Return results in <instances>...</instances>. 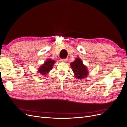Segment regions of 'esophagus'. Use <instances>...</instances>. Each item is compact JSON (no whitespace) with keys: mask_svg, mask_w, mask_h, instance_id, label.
Here are the masks:
<instances>
[{"mask_svg":"<svg viewBox=\"0 0 127 127\" xmlns=\"http://www.w3.org/2000/svg\"><path fill=\"white\" fill-rule=\"evenodd\" d=\"M61 61H62V62H64V63H66L68 61V59H61Z\"/></svg>","mask_w":127,"mask_h":127,"instance_id":"34e87169","label":"esophagus"}]
</instances>
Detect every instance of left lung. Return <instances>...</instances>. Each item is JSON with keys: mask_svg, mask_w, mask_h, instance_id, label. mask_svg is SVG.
<instances>
[{"mask_svg": "<svg viewBox=\"0 0 127 127\" xmlns=\"http://www.w3.org/2000/svg\"><path fill=\"white\" fill-rule=\"evenodd\" d=\"M70 66L76 78L83 79L88 76V69L79 58H76L74 61L70 63Z\"/></svg>", "mask_w": 127, "mask_h": 127, "instance_id": "8db88e82", "label": "left lung"}]
</instances>
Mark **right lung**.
Listing matches in <instances>:
<instances>
[{
    "instance_id": "right-lung-1",
    "label": "right lung",
    "mask_w": 127,
    "mask_h": 127,
    "mask_svg": "<svg viewBox=\"0 0 127 127\" xmlns=\"http://www.w3.org/2000/svg\"><path fill=\"white\" fill-rule=\"evenodd\" d=\"M56 60L51 59H48L46 60L43 64L41 65L39 68H38V72L41 75H47L52 69L53 65L56 63Z\"/></svg>"
}]
</instances>
